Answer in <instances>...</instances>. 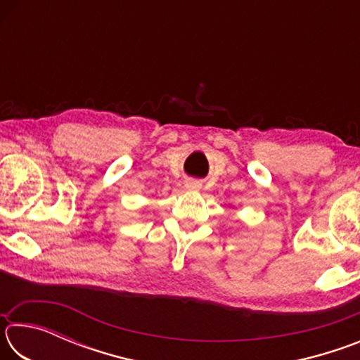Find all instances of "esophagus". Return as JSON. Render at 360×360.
<instances>
[{
    "label": "esophagus",
    "mask_w": 360,
    "mask_h": 360,
    "mask_svg": "<svg viewBox=\"0 0 360 360\" xmlns=\"http://www.w3.org/2000/svg\"><path fill=\"white\" fill-rule=\"evenodd\" d=\"M186 188H188V191H198V188H202V182L195 181V179H188V181H186Z\"/></svg>",
    "instance_id": "obj_1"
}]
</instances>
